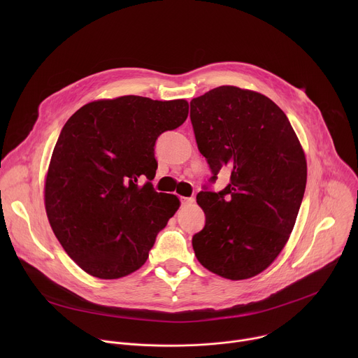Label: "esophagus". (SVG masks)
<instances>
[{"mask_svg":"<svg viewBox=\"0 0 358 358\" xmlns=\"http://www.w3.org/2000/svg\"><path fill=\"white\" fill-rule=\"evenodd\" d=\"M195 199L192 196H181V203L182 206H192Z\"/></svg>","mask_w":358,"mask_h":358,"instance_id":"1","label":"esophagus"}]
</instances>
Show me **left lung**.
Returning <instances> with one entry per match:
<instances>
[{"instance_id": "left-lung-1", "label": "left lung", "mask_w": 358, "mask_h": 358, "mask_svg": "<svg viewBox=\"0 0 358 358\" xmlns=\"http://www.w3.org/2000/svg\"><path fill=\"white\" fill-rule=\"evenodd\" d=\"M201 155L215 182L224 168L230 184L196 194L206 225L192 236L199 264L231 280L249 279L275 259L294 227L308 166L282 109L257 92L220 86L189 101Z\"/></svg>"}]
</instances>
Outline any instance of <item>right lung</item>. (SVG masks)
Here are the masks:
<instances>
[{"label":"right lung","instance_id":"1","mask_svg":"<svg viewBox=\"0 0 358 358\" xmlns=\"http://www.w3.org/2000/svg\"><path fill=\"white\" fill-rule=\"evenodd\" d=\"M188 103L122 96L80 108L65 123L45 181L50 227L86 273L119 279L144 265L157 234L180 207L157 192L155 145L180 127Z\"/></svg>","mask_w":358,"mask_h":358}]
</instances>
